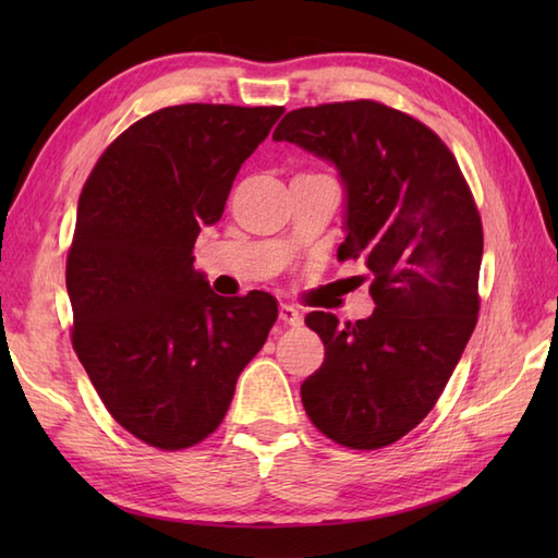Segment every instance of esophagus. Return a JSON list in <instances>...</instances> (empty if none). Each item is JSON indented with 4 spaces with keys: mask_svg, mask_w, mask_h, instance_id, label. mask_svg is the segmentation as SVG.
<instances>
[{
    "mask_svg": "<svg viewBox=\"0 0 558 558\" xmlns=\"http://www.w3.org/2000/svg\"><path fill=\"white\" fill-rule=\"evenodd\" d=\"M280 322L286 326H300L302 324V316L300 312L294 310L292 304H280Z\"/></svg>",
    "mask_w": 558,
    "mask_h": 558,
    "instance_id": "obj_1",
    "label": "esophagus"
}]
</instances>
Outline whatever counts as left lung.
Returning a JSON list of instances; mask_svg holds the SVG:
<instances>
[{
    "instance_id": "obj_1",
    "label": "left lung",
    "mask_w": 558,
    "mask_h": 558,
    "mask_svg": "<svg viewBox=\"0 0 558 558\" xmlns=\"http://www.w3.org/2000/svg\"><path fill=\"white\" fill-rule=\"evenodd\" d=\"M330 160L345 189L338 258L372 270L369 318L306 314L326 357L302 384L318 432L374 450L444 393L480 314L482 220L458 160L429 126L374 100L292 110L272 132Z\"/></svg>"
}]
</instances>
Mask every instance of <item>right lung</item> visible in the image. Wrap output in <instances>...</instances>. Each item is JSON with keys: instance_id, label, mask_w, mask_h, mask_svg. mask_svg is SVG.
<instances>
[{"instance_id": "add662e5", "label": "right lung", "mask_w": 558, "mask_h": 558, "mask_svg": "<svg viewBox=\"0 0 558 558\" xmlns=\"http://www.w3.org/2000/svg\"><path fill=\"white\" fill-rule=\"evenodd\" d=\"M282 108L174 105L117 136L83 184L66 256L71 342L129 434L180 450L218 429L278 318L268 292L220 298L194 242Z\"/></svg>"}]
</instances>
